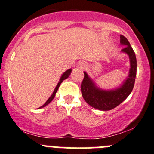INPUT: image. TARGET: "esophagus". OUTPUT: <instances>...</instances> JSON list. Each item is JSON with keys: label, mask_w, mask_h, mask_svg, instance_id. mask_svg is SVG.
<instances>
[{"label": "esophagus", "mask_w": 154, "mask_h": 154, "mask_svg": "<svg viewBox=\"0 0 154 154\" xmlns=\"http://www.w3.org/2000/svg\"><path fill=\"white\" fill-rule=\"evenodd\" d=\"M79 65H80V67L81 68H85L86 67V65L84 63V62H80V63L79 64Z\"/></svg>", "instance_id": "obj_1"}]
</instances>
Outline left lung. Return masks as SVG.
<instances>
[{
    "label": "left lung",
    "mask_w": 154,
    "mask_h": 154,
    "mask_svg": "<svg viewBox=\"0 0 154 154\" xmlns=\"http://www.w3.org/2000/svg\"><path fill=\"white\" fill-rule=\"evenodd\" d=\"M120 44L124 46L122 53L129 56L130 68L129 75L120 86L107 90L101 89L84 71V78L81 83L82 95L88 104L98 110H110L115 108L126 99L133 89L137 71L136 56L128 40L123 35H120Z\"/></svg>",
    "instance_id": "obj_1"
}]
</instances>
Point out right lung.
<instances>
[{
	"label": "right lung",
	"mask_w": 154,
	"mask_h": 154,
	"mask_svg": "<svg viewBox=\"0 0 154 154\" xmlns=\"http://www.w3.org/2000/svg\"><path fill=\"white\" fill-rule=\"evenodd\" d=\"M71 71H72V69H71V68H70V69L67 70V71H65V72H64L63 74H62V75L61 76L60 79H59V83H58L57 86H56V88H55L54 91H53V94H52L51 96H50V98H48V100H47V101H46L45 104H44V105H43V106H41V107H40L39 108H42V107H45V106H47V104H50V102H51L52 101H53V98H55V95H56V92H57L58 89H59V86H60V84H61V83H62V81H63L64 80H65V79H67V78H68V77H69L70 74H71Z\"/></svg>",
	"instance_id": "add662e5"
}]
</instances>
